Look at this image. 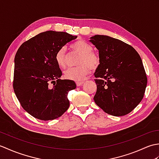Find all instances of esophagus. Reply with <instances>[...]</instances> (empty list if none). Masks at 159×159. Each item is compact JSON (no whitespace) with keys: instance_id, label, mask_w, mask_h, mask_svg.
<instances>
[{"instance_id":"esophagus-1","label":"esophagus","mask_w":159,"mask_h":159,"mask_svg":"<svg viewBox=\"0 0 159 159\" xmlns=\"http://www.w3.org/2000/svg\"><path fill=\"white\" fill-rule=\"evenodd\" d=\"M84 83V81H77L76 83V85L79 87V86H80L81 85H83V84Z\"/></svg>"}]
</instances>
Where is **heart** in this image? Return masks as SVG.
Instances as JSON below:
<instances>
[{"label": "heart", "mask_w": 159, "mask_h": 159, "mask_svg": "<svg viewBox=\"0 0 159 159\" xmlns=\"http://www.w3.org/2000/svg\"><path fill=\"white\" fill-rule=\"evenodd\" d=\"M74 52L80 55L77 61L76 67H70L64 72L66 79L80 81L90 72V69L96 70L99 66L100 59L99 56L93 50V46L83 39L74 43L71 46ZM67 53L66 47L60 48L55 55V61L59 67L63 68L66 66Z\"/></svg>", "instance_id": "b5f03b06"}]
</instances>
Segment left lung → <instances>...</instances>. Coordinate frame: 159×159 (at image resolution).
<instances>
[{"label": "left lung", "mask_w": 159, "mask_h": 159, "mask_svg": "<svg viewBox=\"0 0 159 159\" xmlns=\"http://www.w3.org/2000/svg\"><path fill=\"white\" fill-rule=\"evenodd\" d=\"M90 42L99 50L100 63L94 76L96 104L114 116L130 113L143 99L147 76L139 54L120 39L96 35Z\"/></svg>", "instance_id": "8db88e82"}]
</instances>
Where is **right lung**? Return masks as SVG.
I'll return each mask as SVG.
<instances>
[{"instance_id":"obj_1","label":"right lung","mask_w":159,"mask_h":159,"mask_svg":"<svg viewBox=\"0 0 159 159\" xmlns=\"http://www.w3.org/2000/svg\"><path fill=\"white\" fill-rule=\"evenodd\" d=\"M76 38L66 32H43L24 42L16 54L13 90L23 109L37 119L55 120L68 109L67 94L76 85L60 79L55 55Z\"/></svg>"}]
</instances>
